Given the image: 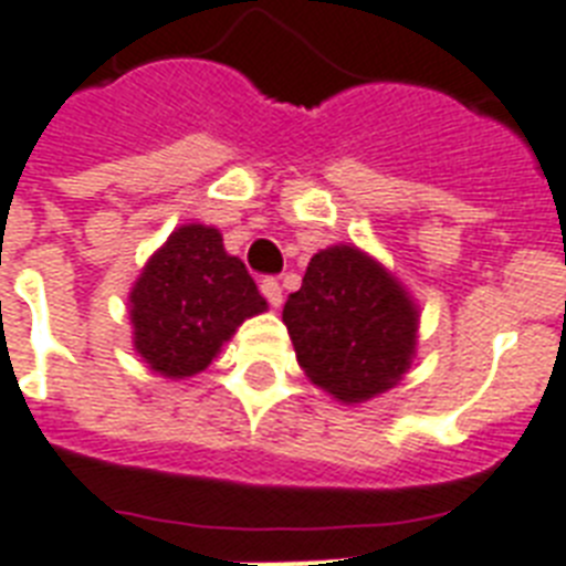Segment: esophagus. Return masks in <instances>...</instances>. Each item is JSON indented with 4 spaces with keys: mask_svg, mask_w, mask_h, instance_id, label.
Instances as JSON below:
<instances>
[{
    "mask_svg": "<svg viewBox=\"0 0 566 566\" xmlns=\"http://www.w3.org/2000/svg\"><path fill=\"white\" fill-rule=\"evenodd\" d=\"M261 293H264L266 302H270L273 308H279V305H282V284H279V279H273V275L261 279Z\"/></svg>",
    "mask_w": 566,
    "mask_h": 566,
    "instance_id": "34e87169",
    "label": "esophagus"
}]
</instances>
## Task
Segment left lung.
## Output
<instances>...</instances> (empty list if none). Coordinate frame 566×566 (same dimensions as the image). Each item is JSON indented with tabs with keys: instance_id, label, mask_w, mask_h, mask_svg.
<instances>
[{
	"instance_id": "left-lung-1",
	"label": "left lung",
	"mask_w": 566,
	"mask_h": 566,
	"mask_svg": "<svg viewBox=\"0 0 566 566\" xmlns=\"http://www.w3.org/2000/svg\"><path fill=\"white\" fill-rule=\"evenodd\" d=\"M282 319L305 376L353 405L385 394L408 373L420 311L376 258L340 243L311 258Z\"/></svg>"
}]
</instances>
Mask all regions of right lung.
Returning a JSON list of instances; mask_svg holds the SVG:
<instances>
[{"label": "right lung", "mask_w": 566, "mask_h": 566, "mask_svg": "<svg viewBox=\"0 0 566 566\" xmlns=\"http://www.w3.org/2000/svg\"><path fill=\"white\" fill-rule=\"evenodd\" d=\"M266 311L243 261L211 226L188 222L146 261L128 293L135 349L167 378L202 373L243 319Z\"/></svg>", "instance_id": "obj_1"}]
</instances>
